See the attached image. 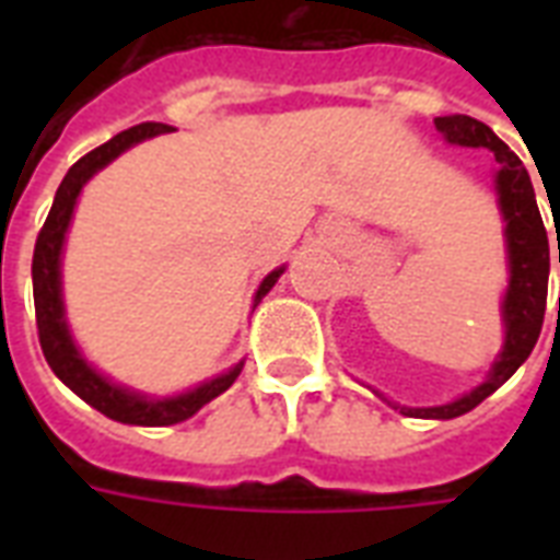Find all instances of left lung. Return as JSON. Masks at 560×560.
I'll return each mask as SVG.
<instances>
[{
	"label": "left lung",
	"instance_id": "obj_1",
	"mask_svg": "<svg viewBox=\"0 0 560 560\" xmlns=\"http://www.w3.org/2000/svg\"><path fill=\"white\" fill-rule=\"evenodd\" d=\"M435 130L447 144L459 148H486L494 153L500 168L494 171L497 209L503 218L505 241V267H509V284H505L503 302H500V319H503V349L497 351L494 363L488 366L486 377L459 398L439 404V407H400L381 395L392 409L409 418H459L482 404V400L503 386L535 349L540 337V325L547 314V284H549V237L540 218L535 188H532L529 171L509 151V144L488 125L470 116H442L435 118ZM560 264V244H558ZM560 311V305H558Z\"/></svg>",
	"mask_w": 560,
	"mask_h": 560
}]
</instances>
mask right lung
I'll return each instance as SVG.
<instances>
[{"label":"right lung","mask_w":560,"mask_h":560,"mask_svg":"<svg viewBox=\"0 0 560 560\" xmlns=\"http://www.w3.org/2000/svg\"><path fill=\"white\" fill-rule=\"evenodd\" d=\"M171 133L168 125H156V121H144L136 125L125 133L113 136L109 142L90 151L83 160H78L63 177L60 188L55 194L51 211H48L46 223L39 229L37 246H34V261H31V281H34V311H37V331L39 346L46 354L51 372L69 386V389L83 398L90 407L104 412L113 421L136 427H168L179 424L191 418L197 409H202L209 400L232 386L237 381V374L244 369V360H237L235 366L226 372L214 374L209 381L197 383L194 389L177 392V395H144L130 386L109 381L107 374L98 372L90 360L83 358L81 346L74 342L69 319H66L63 305V246L66 232L74 218V206L81 197L83 186L90 183L98 171H104L113 160H118L121 153L130 151L133 144L153 139V136ZM284 267H276L272 272L264 276L253 296V311L258 307L267 293L276 288V281L281 279Z\"/></svg>","instance_id":"1"}]
</instances>
